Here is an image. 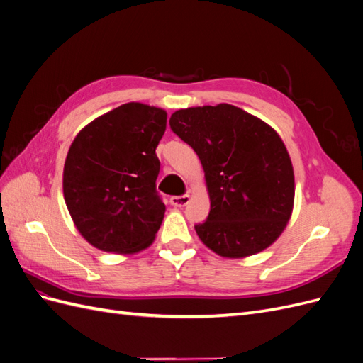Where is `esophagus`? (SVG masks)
<instances>
[{
    "mask_svg": "<svg viewBox=\"0 0 363 363\" xmlns=\"http://www.w3.org/2000/svg\"><path fill=\"white\" fill-rule=\"evenodd\" d=\"M169 201L175 207H183V206H186V204L191 201V195L186 194V195H182V196H171Z\"/></svg>",
    "mask_w": 363,
    "mask_h": 363,
    "instance_id": "esophagus-1",
    "label": "esophagus"
}]
</instances>
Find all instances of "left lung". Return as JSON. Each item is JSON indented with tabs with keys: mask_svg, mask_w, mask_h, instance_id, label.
I'll list each match as a JSON object with an SVG mask.
<instances>
[{
	"mask_svg": "<svg viewBox=\"0 0 363 363\" xmlns=\"http://www.w3.org/2000/svg\"><path fill=\"white\" fill-rule=\"evenodd\" d=\"M169 125L204 171L211 212L195 225L201 242L225 259L257 255L276 242L295 199L292 162L277 131L225 103L180 108Z\"/></svg>",
	"mask_w": 363,
	"mask_h": 363,
	"instance_id": "left-lung-1",
	"label": "left lung"
}]
</instances>
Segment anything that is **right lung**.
<instances>
[{
  "mask_svg": "<svg viewBox=\"0 0 363 363\" xmlns=\"http://www.w3.org/2000/svg\"><path fill=\"white\" fill-rule=\"evenodd\" d=\"M167 111L127 103L84 125L63 167V196L79 233L92 247L136 255L152 242L164 215L156 192V148Z\"/></svg>",
  "mask_w": 363,
  "mask_h": 363,
  "instance_id": "1",
  "label": "right lung"
}]
</instances>
